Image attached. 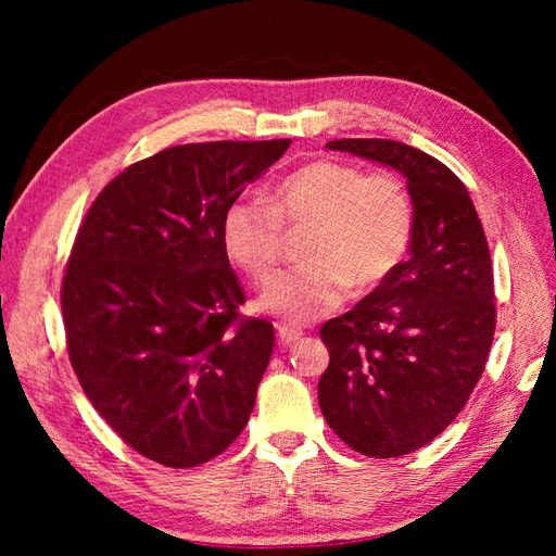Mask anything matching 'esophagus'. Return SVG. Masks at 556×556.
<instances>
[{"instance_id":"1","label":"esophagus","mask_w":556,"mask_h":556,"mask_svg":"<svg viewBox=\"0 0 556 556\" xmlns=\"http://www.w3.org/2000/svg\"><path fill=\"white\" fill-rule=\"evenodd\" d=\"M277 337L281 344H293V341H299L303 337V329L293 325H277Z\"/></svg>"}]
</instances>
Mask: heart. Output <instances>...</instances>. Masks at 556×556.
Returning <instances> with one entry per match:
<instances>
[{
    "label": "heart",
    "instance_id": "1",
    "mask_svg": "<svg viewBox=\"0 0 556 556\" xmlns=\"http://www.w3.org/2000/svg\"><path fill=\"white\" fill-rule=\"evenodd\" d=\"M311 224L303 257L279 271L260 308L289 323H308L349 296L382 287L404 263L413 239V200L394 172L320 157L287 174L271 193L236 195L224 210L222 241L229 257L257 285L285 251V227Z\"/></svg>",
    "mask_w": 556,
    "mask_h": 556
}]
</instances>
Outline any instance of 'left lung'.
Returning a JSON list of instances; mask_svg holds the SVG:
<instances>
[{
    "mask_svg": "<svg viewBox=\"0 0 556 556\" xmlns=\"http://www.w3.org/2000/svg\"><path fill=\"white\" fill-rule=\"evenodd\" d=\"M327 148L406 176L410 257L356 308L320 327L329 365L323 416L353 452L394 458L442 434L480 380L497 327L485 229L464 181L399 140L344 138Z\"/></svg>",
    "mask_w": 556,
    "mask_h": 556,
    "instance_id": "8db88e82",
    "label": "left lung"
}]
</instances>
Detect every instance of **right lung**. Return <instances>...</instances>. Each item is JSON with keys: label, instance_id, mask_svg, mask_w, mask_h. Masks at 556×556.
Wrapping results in <instances>:
<instances>
[{"label": "right lung", "instance_id": "right-lung-1", "mask_svg": "<svg viewBox=\"0 0 556 556\" xmlns=\"http://www.w3.org/2000/svg\"><path fill=\"white\" fill-rule=\"evenodd\" d=\"M291 140L160 150L102 188L62 279L66 351L83 392L155 464L193 468L245 428L275 327L241 315L224 210Z\"/></svg>", "mask_w": 556, "mask_h": 556}]
</instances>
